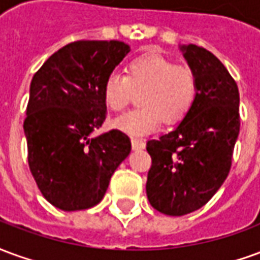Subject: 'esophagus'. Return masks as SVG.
Segmentation results:
<instances>
[{"instance_id":"obj_1","label":"esophagus","mask_w":260,"mask_h":260,"mask_svg":"<svg viewBox=\"0 0 260 260\" xmlns=\"http://www.w3.org/2000/svg\"><path fill=\"white\" fill-rule=\"evenodd\" d=\"M145 146H146L145 141H142L139 138H132V147L134 149H145Z\"/></svg>"}]
</instances>
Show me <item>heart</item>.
<instances>
[{"mask_svg":"<svg viewBox=\"0 0 260 260\" xmlns=\"http://www.w3.org/2000/svg\"><path fill=\"white\" fill-rule=\"evenodd\" d=\"M196 75L191 67L175 65L161 54L145 53L125 65V76L111 72L103 86L104 103L113 111H122L141 93V108L114 121L118 129L141 136L160 128L163 121L175 125L185 118L195 103Z\"/></svg>","mask_w":260,"mask_h":260,"instance_id":"b5f03b06","label":"heart"}]
</instances>
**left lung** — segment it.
<instances>
[{"label":"left lung","mask_w":260,"mask_h":260,"mask_svg":"<svg viewBox=\"0 0 260 260\" xmlns=\"http://www.w3.org/2000/svg\"><path fill=\"white\" fill-rule=\"evenodd\" d=\"M196 75L195 103L174 131L147 141L152 157L147 199L157 212L184 216L205 206L223 185L240 134V93L234 78L206 48L182 47Z\"/></svg>","instance_id":"left-lung-1"}]
</instances>
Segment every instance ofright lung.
Instances as JSON below:
<instances>
[{"label":"right lung","instance_id":"obj_1","mask_svg":"<svg viewBox=\"0 0 260 260\" xmlns=\"http://www.w3.org/2000/svg\"><path fill=\"white\" fill-rule=\"evenodd\" d=\"M129 53L118 40H78L37 71L23 121L27 163L43 196L65 212L102 201L111 175L131 152L125 132L99 136L107 117L106 78Z\"/></svg>","mask_w":260,"mask_h":260}]
</instances>
